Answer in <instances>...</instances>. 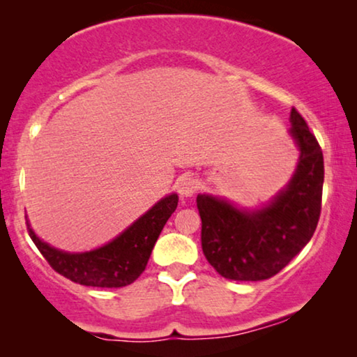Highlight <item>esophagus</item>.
<instances>
[{
  "label": "esophagus",
  "instance_id": "1",
  "mask_svg": "<svg viewBox=\"0 0 357 357\" xmlns=\"http://www.w3.org/2000/svg\"><path fill=\"white\" fill-rule=\"evenodd\" d=\"M177 188H178L180 197H193L198 190V182H197V178L187 175V177H182L178 180Z\"/></svg>",
  "mask_w": 357,
  "mask_h": 357
}]
</instances>
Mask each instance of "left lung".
Returning <instances> with one entry per match:
<instances>
[{"instance_id":"left-lung-1","label":"left lung","mask_w":357,"mask_h":357,"mask_svg":"<svg viewBox=\"0 0 357 357\" xmlns=\"http://www.w3.org/2000/svg\"><path fill=\"white\" fill-rule=\"evenodd\" d=\"M291 123L301 158L291 183L275 202L248 213L209 195L197 197L203 253L227 280L261 281L278 275L307 245L319 224L324 154L294 107Z\"/></svg>"}]
</instances>
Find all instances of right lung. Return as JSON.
<instances>
[{"instance_id": "obj_1", "label": "right lung", "mask_w": 357, "mask_h": 357, "mask_svg": "<svg viewBox=\"0 0 357 357\" xmlns=\"http://www.w3.org/2000/svg\"><path fill=\"white\" fill-rule=\"evenodd\" d=\"M178 204L177 195H169L131 224L115 241L97 250L66 253L38 238L27 224L29 236L53 270L73 282L92 287H123L144 271L160 231Z\"/></svg>"}]
</instances>
